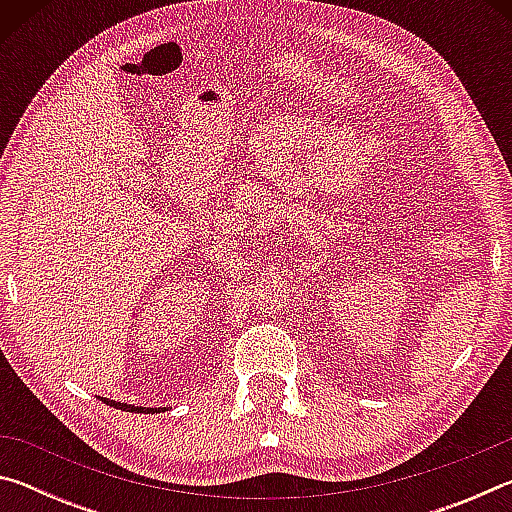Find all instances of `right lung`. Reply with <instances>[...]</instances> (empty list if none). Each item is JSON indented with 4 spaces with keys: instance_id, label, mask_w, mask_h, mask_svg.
<instances>
[{
    "instance_id": "add662e5",
    "label": "right lung",
    "mask_w": 512,
    "mask_h": 512,
    "mask_svg": "<svg viewBox=\"0 0 512 512\" xmlns=\"http://www.w3.org/2000/svg\"><path fill=\"white\" fill-rule=\"evenodd\" d=\"M103 402L115 406V409L121 411H131V413H158L160 409H149V406H133V404H124V402H115V400H106V397H101Z\"/></svg>"
}]
</instances>
